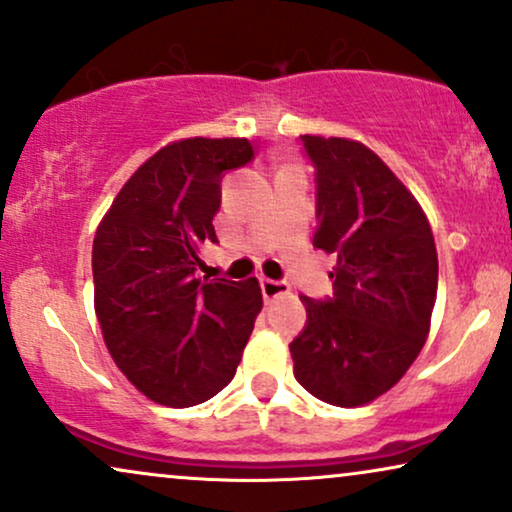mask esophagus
Masks as SVG:
<instances>
[{
	"instance_id": "obj_1",
	"label": "esophagus",
	"mask_w": 512,
	"mask_h": 512,
	"mask_svg": "<svg viewBox=\"0 0 512 512\" xmlns=\"http://www.w3.org/2000/svg\"><path fill=\"white\" fill-rule=\"evenodd\" d=\"M261 292H263V299L266 301H273L277 296L287 294L289 292V285L282 280H270V277H261Z\"/></svg>"
}]
</instances>
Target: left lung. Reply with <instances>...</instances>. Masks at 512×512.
I'll use <instances>...</instances> for the list:
<instances>
[{"label": "left lung", "mask_w": 512, "mask_h": 512, "mask_svg": "<svg viewBox=\"0 0 512 512\" xmlns=\"http://www.w3.org/2000/svg\"><path fill=\"white\" fill-rule=\"evenodd\" d=\"M315 168L313 246L337 256L334 294L301 296L306 327L289 344L294 377L315 399L353 408L406 375L437 301V246L413 194L375 151L301 135Z\"/></svg>", "instance_id": "1"}]
</instances>
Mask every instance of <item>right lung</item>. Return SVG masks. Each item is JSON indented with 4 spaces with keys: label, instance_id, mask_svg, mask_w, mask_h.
<instances>
[{
    "label": "right lung",
    "instance_id": "1",
    "mask_svg": "<svg viewBox=\"0 0 512 512\" xmlns=\"http://www.w3.org/2000/svg\"><path fill=\"white\" fill-rule=\"evenodd\" d=\"M251 159L244 137L168 144L132 173L94 235V311L106 349L161 406H197L225 389L263 308L256 277L194 275L201 244L218 242L220 180Z\"/></svg>",
    "mask_w": 512,
    "mask_h": 512
}]
</instances>
